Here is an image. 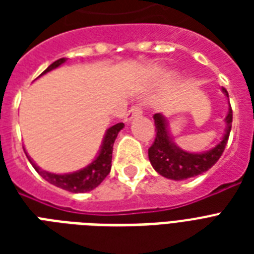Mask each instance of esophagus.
Listing matches in <instances>:
<instances>
[{
	"mask_svg": "<svg viewBox=\"0 0 254 254\" xmlns=\"http://www.w3.org/2000/svg\"><path fill=\"white\" fill-rule=\"evenodd\" d=\"M142 113V108L139 107V105H134V107H131L127 113L125 115V121H131V120L137 117V116H141Z\"/></svg>",
	"mask_w": 254,
	"mask_h": 254,
	"instance_id": "1",
	"label": "esophagus"
}]
</instances>
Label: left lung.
I'll use <instances>...</instances> for the list:
<instances>
[{
	"instance_id": "1",
	"label": "left lung",
	"mask_w": 254,
	"mask_h": 254,
	"mask_svg": "<svg viewBox=\"0 0 254 254\" xmlns=\"http://www.w3.org/2000/svg\"><path fill=\"white\" fill-rule=\"evenodd\" d=\"M223 92L228 97V92L225 88H223ZM153 119L155 124V139L149 147V159L151 166L162 177L173 181H182L205 173L219 161L228 142L232 127V108L229 105L228 115L225 117L227 130L223 139L213 149L200 154L187 153L175 146L170 137L166 120L161 113H155Z\"/></svg>"
}]
</instances>
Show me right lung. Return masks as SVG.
Instances as JSON below:
<instances>
[{"mask_svg": "<svg viewBox=\"0 0 254 254\" xmlns=\"http://www.w3.org/2000/svg\"><path fill=\"white\" fill-rule=\"evenodd\" d=\"M65 62V58H62V59H58L57 62H54L53 64H50L47 68L42 72V75H45L46 72H50L51 69L57 68L61 64H63ZM125 127L123 123H119L111 127L105 133V137H104L103 146H101V150H100L99 155L96 157V159L91 165H88L84 169L79 170V171H75V173L71 174H53L49 173V171H45V170H41L39 166H37L35 163L31 161L29 155L30 163L33 165V167L35 169L39 175H41L43 179L51 183V185L57 186L59 189H63L65 191H69V192H87V191H91V190L96 189L97 186L101 183V182L107 178V175L111 171L112 167V151H113V143L116 141V137L119 134V131Z\"/></svg>", "mask_w": 254, "mask_h": 254, "instance_id": "add662e5", "label": "right lung"}]
</instances>
